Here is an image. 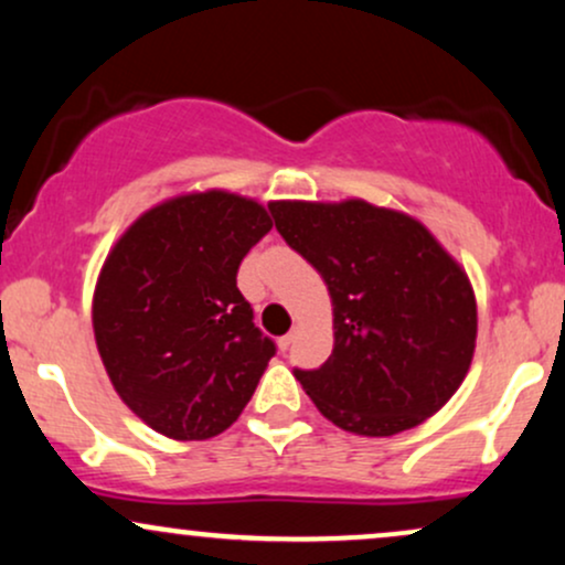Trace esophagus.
Wrapping results in <instances>:
<instances>
[{"label":"esophagus","instance_id":"obj_1","mask_svg":"<svg viewBox=\"0 0 565 565\" xmlns=\"http://www.w3.org/2000/svg\"><path fill=\"white\" fill-rule=\"evenodd\" d=\"M291 342H295V334H284L281 337V340H278V348H281V350H289L291 348Z\"/></svg>","mask_w":565,"mask_h":565}]
</instances>
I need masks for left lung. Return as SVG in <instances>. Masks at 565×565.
<instances>
[{
    "instance_id": "1",
    "label": "left lung",
    "mask_w": 565,
    "mask_h": 565,
    "mask_svg": "<svg viewBox=\"0 0 565 565\" xmlns=\"http://www.w3.org/2000/svg\"><path fill=\"white\" fill-rule=\"evenodd\" d=\"M270 215L332 297V355L295 369L323 417L359 436H395L433 417L476 350L465 270L423 223L361 199L274 201Z\"/></svg>"
}]
</instances>
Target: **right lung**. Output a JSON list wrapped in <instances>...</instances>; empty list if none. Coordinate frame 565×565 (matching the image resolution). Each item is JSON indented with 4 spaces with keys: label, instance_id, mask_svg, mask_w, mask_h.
<instances>
[{
    "label": "right lung",
    "instance_id": "obj_1",
    "mask_svg": "<svg viewBox=\"0 0 565 565\" xmlns=\"http://www.w3.org/2000/svg\"><path fill=\"white\" fill-rule=\"evenodd\" d=\"M270 228L257 201L191 193L148 210L103 265L93 300L103 366L161 436L223 433L276 355L236 287L246 252Z\"/></svg>",
    "mask_w": 565,
    "mask_h": 565
}]
</instances>
